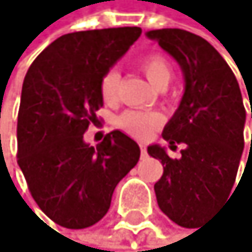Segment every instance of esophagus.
I'll return each mask as SVG.
<instances>
[{"instance_id":"34e87169","label":"esophagus","mask_w":252,"mask_h":252,"mask_svg":"<svg viewBox=\"0 0 252 252\" xmlns=\"http://www.w3.org/2000/svg\"><path fill=\"white\" fill-rule=\"evenodd\" d=\"M140 155H142V158H146V156H148V153H146V146L143 143L140 145Z\"/></svg>"}]
</instances>
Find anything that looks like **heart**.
<instances>
[{"label": "heart", "mask_w": 252, "mask_h": 252, "mask_svg": "<svg viewBox=\"0 0 252 252\" xmlns=\"http://www.w3.org/2000/svg\"><path fill=\"white\" fill-rule=\"evenodd\" d=\"M140 70L145 73L148 81L155 88H166L171 79V65L161 53H150L138 62ZM120 74L117 70H109L101 78V96L106 102H114L119 96ZM161 115L156 112H140V110H125L117 119V125L124 132L135 138H146L161 124Z\"/></svg>", "instance_id": "b5f03b06"}]
</instances>
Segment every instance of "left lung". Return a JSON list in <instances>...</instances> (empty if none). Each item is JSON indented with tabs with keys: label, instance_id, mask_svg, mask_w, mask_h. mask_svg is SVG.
<instances>
[{
	"label": "left lung",
	"instance_id": "8db88e82",
	"mask_svg": "<svg viewBox=\"0 0 252 252\" xmlns=\"http://www.w3.org/2000/svg\"><path fill=\"white\" fill-rule=\"evenodd\" d=\"M146 37L179 63L186 81L179 107L163 130L171 150L184 145L181 158H169L159 145L148 146V155L163 164L156 200L174 223L192 228L233 189L245 150V104L231 68L205 38L182 29L148 31Z\"/></svg>",
	"mask_w": 252,
	"mask_h": 252
}]
</instances>
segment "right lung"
Here are the masks:
<instances>
[{
    "instance_id": "add662e5",
    "label": "right lung",
    "mask_w": 252,
    "mask_h": 252,
    "mask_svg": "<svg viewBox=\"0 0 252 252\" xmlns=\"http://www.w3.org/2000/svg\"><path fill=\"white\" fill-rule=\"evenodd\" d=\"M142 34L140 27L62 35L38 55L22 83L17 164L42 212L81 230L107 214L115 186L138 163L137 142L114 130L96 148L84 142L99 122L101 78Z\"/></svg>"
}]
</instances>
